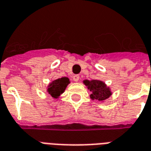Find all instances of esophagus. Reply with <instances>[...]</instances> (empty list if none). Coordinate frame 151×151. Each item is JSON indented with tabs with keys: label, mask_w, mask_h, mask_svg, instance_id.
Listing matches in <instances>:
<instances>
[{
	"label": "esophagus",
	"mask_w": 151,
	"mask_h": 151,
	"mask_svg": "<svg viewBox=\"0 0 151 151\" xmlns=\"http://www.w3.org/2000/svg\"><path fill=\"white\" fill-rule=\"evenodd\" d=\"M79 79H80V77L78 75H73V80L74 81H79Z\"/></svg>",
	"instance_id": "34e87169"
}]
</instances>
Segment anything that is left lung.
<instances>
[{"mask_svg":"<svg viewBox=\"0 0 151 151\" xmlns=\"http://www.w3.org/2000/svg\"><path fill=\"white\" fill-rule=\"evenodd\" d=\"M84 83L86 86H88V88L92 93L90 95L92 99H96L100 101H103L109 98L111 95L109 88H108L106 85L101 81L86 80L84 81Z\"/></svg>","mask_w":151,"mask_h":151,"instance_id":"left-lung-1","label":"left lung"}]
</instances>
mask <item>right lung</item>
Wrapping results in <instances>:
<instances>
[{
	"mask_svg": "<svg viewBox=\"0 0 151 151\" xmlns=\"http://www.w3.org/2000/svg\"><path fill=\"white\" fill-rule=\"evenodd\" d=\"M70 83V80L68 78H58L57 80H55L49 85L47 88L48 93L51 95L54 98H57L58 96H60L65 91L66 86Z\"/></svg>",
	"mask_w": 151,
	"mask_h": 151,
	"instance_id": "right-lung-1",
	"label": "right lung"
}]
</instances>
